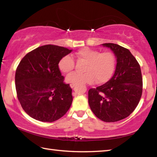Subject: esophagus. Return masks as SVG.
Instances as JSON below:
<instances>
[{"label":"esophagus","mask_w":157,"mask_h":157,"mask_svg":"<svg viewBox=\"0 0 157 157\" xmlns=\"http://www.w3.org/2000/svg\"><path fill=\"white\" fill-rule=\"evenodd\" d=\"M75 86V84H70V86L71 87V88H73V87Z\"/></svg>","instance_id":"1"}]
</instances>
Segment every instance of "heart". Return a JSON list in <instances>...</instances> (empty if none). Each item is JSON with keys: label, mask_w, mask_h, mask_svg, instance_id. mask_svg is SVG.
Here are the masks:
<instances>
[{"label": "heart", "mask_w": 157, "mask_h": 157, "mask_svg": "<svg viewBox=\"0 0 157 157\" xmlns=\"http://www.w3.org/2000/svg\"><path fill=\"white\" fill-rule=\"evenodd\" d=\"M78 60L86 62L84 73L73 72L66 76V80L72 84H104L111 78L116 67V58L113 52L82 48L75 53ZM75 67V61L70 55H65L58 62V68L63 73H68Z\"/></svg>", "instance_id": "b5f03b06"}]
</instances>
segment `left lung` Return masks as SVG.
Listing matches in <instances>:
<instances>
[{
  "label": "left lung",
  "instance_id": "8db88e82",
  "mask_svg": "<svg viewBox=\"0 0 157 157\" xmlns=\"http://www.w3.org/2000/svg\"><path fill=\"white\" fill-rule=\"evenodd\" d=\"M117 58L116 68L110 80L89 90V104L95 116L111 123L129 116L139 104L143 92L141 70L128 49L107 43Z\"/></svg>",
  "mask_w": 157,
  "mask_h": 157
}]
</instances>
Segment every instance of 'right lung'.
<instances>
[{"mask_svg":"<svg viewBox=\"0 0 157 157\" xmlns=\"http://www.w3.org/2000/svg\"><path fill=\"white\" fill-rule=\"evenodd\" d=\"M71 51L48 44L32 50L21 59L16 70V91L23 109L32 118L51 123L70 109L72 89L63 82L58 62Z\"/></svg>","mask_w":157,"mask_h":157,"instance_id":"right-lung-1","label":"right lung"}]
</instances>
